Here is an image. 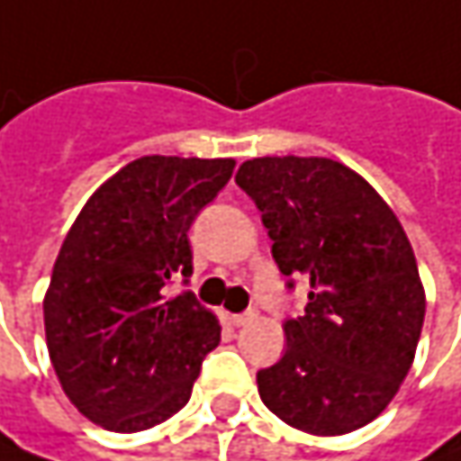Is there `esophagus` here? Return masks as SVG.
I'll use <instances>...</instances> for the list:
<instances>
[{
  "label": "esophagus",
  "instance_id": "esophagus-1",
  "mask_svg": "<svg viewBox=\"0 0 461 461\" xmlns=\"http://www.w3.org/2000/svg\"><path fill=\"white\" fill-rule=\"evenodd\" d=\"M257 320V312H244V314H230V322L236 325V328H244L249 322H254Z\"/></svg>",
  "mask_w": 461,
  "mask_h": 461
}]
</instances>
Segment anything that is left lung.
<instances>
[{"mask_svg": "<svg viewBox=\"0 0 461 461\" xmlns=\"http://www.w3.org/2000/svg\"><path fill=\"white\" fill-rule=\"evenodd\" d=\"M236 183L254 199L283 276L310 280L285 354L257 373L265 407L310 436H344L391 404L414 362L425 288L410 239L385 199L328 157L247 159Z\"/></svg>", "mask_w": 461, "mask_h": 461, "instance_id": "left-lung-1", "label": "left lung"}]
</instances>
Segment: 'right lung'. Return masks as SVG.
Returning a JSON list of instances; mask_svg holds the SVG:
<instances>
[{
    "label": "right lung",
    "mask_w": 461,
    "mask_h": 461,
    "mask_svg": "<svg viewBox=\"0 0 461 461\" xmlns=\"http://www.w3.org/2000/svg\"><path fill=\"white\" fill-rule=\"evenodd\" d=\"M233 167L230 157L133 159L88 196L59 247L44 294L51 367L73 407L104 430L170 420L220 344L217 314L165 285L191 276L188 228Z\"/></svg>",
    "instance_id": "1"
}]
</instances>
